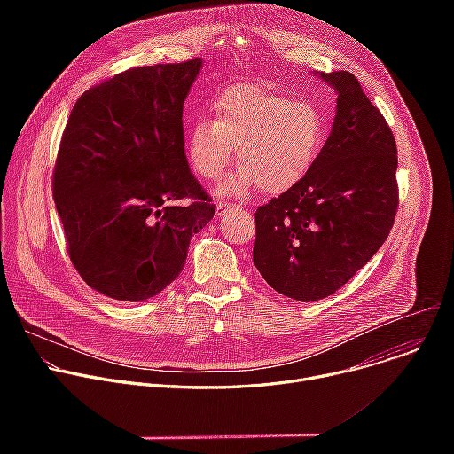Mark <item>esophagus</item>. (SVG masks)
I'll return each mask as SVG.
<instances>
[{
	"label": "esophagus",
	"instance_id": "34e87169",
	"mask_svg": "<svg viewBox=\"0 0 454 454\" xmlns=\"http://www.w3.org/2000/svg\"><path fill=\"white\" fill-rule=\"evenodd\" d=\"M233 208H239V207L233 205V203H228V201H219V203H217V215L223 217V215H226L230 210H233Z\"/></svg>",
	"mask_w": 454,
	"mask_h": 454
}]
</instances>
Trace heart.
Masks as SVG:
<instances>
[{
  "label": "heart",
  "instance_id": "obj_1",
  "mask_svg": "<svg viewBox=\"0 0 454 454\" xmlns=\"http://www.w3.org/2000/svg\"><path fill=\"white\" fill-rule=\"evenodd\" d=\"M327 123L321 109L303 98L239 84L212 102V120H193L186 131V158L201 179L219 181L237 147L240 167L221 186L242 193L261 186L278 196L300 184L314 167Z\"/></svg>",
  "mask_w": 454,
  "mask_h": 454
}]
</instances>
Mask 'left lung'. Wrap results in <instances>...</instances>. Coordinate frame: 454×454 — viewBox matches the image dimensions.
Wrapping results in <instances>:
<instances>
[{"label": "left lung", "mask_w": 454, "mask_h": 454, "mask_svg": "<svg viewBox=\"0 0 454 454\" xmlns=\"http://www.w3.org/2000/svg\"><path fill=\"white\" fill-rule=\"evenodd\" d=\"M317 75L338 95L333 131L307 177L254 214V268L298 301L343 287L390 235L399 207L390 125L352 74Z\"/></svg>", "instance_id": "8db88e82"}]
</instances>
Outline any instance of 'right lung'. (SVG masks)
Returning a JSON list of instances; mask_svg holds the SVG:
<instances>
[{
	"instance_id": "add662e5",
	"label": "right lung",
	"mask_w": 454,
	"mask_h": 454,
	"mask_svg": "<svg viewBox=\"0 0 454 454\" xmlns=\"http://www.w3.org/2000/svg\"><path fill=\"white\" fill-rule=\"evenodd\" d=\"M201 67L198 57L121 72L75 102L62 133L51 186L68 253L113 300L161 293L214 219L183 140V104Z\"/></svg>"
}]
</instances>
